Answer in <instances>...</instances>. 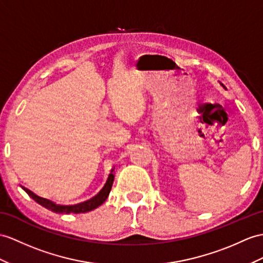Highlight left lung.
<instances>
[{"label":"left lung","mask_w":263,"mask_h":263,"mask_svg":"<svg viewBox=\"0 0 263 263\" xmlns=\"http://www.w3.org/2000/svg\"><path fill=\"white\" fill-rule=\"evenodd\" d=\"M220 85H221V86H222V87H223V88H224V89H226V87H224V86H223V85H222V83H220Z\"/></svg>","instance_id":"1"}]
</instances>
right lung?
<instances>
[{"mask_svg": "<svg viewBox=\"0 0 263 263\" xmlns=\"http://www.w3.org/2000/svg\"><path fill=\"white\" fill-rule=\"evenodd\" d=\"M114 174H112V171L109 174V176H108L107 181L104 185V187H102L100 190L99 193L97 195H95L93 197H91L90 200L88 201H85V202H81V203H78V204H74V205H66V204H58L55 202H53L52 200H49V198H46V197H42V196H39L36 195L35 193H33L31 190L24 187L21 185V187L27 192V193L29 194V196H31L33 200L39 203L40 205L44 206L46 209L52 211V212L54 213H65V214H69V213H86V212H89V211H92L95 209H97L98 206H100L102 203H104L106 200L108 195H109L110 193V190H111V186H112V183H114Z\"/></svg>", "mask_w": 263, "mask_h": 263, "instance_id": "1", "label": "right lung"}]
</instances>
